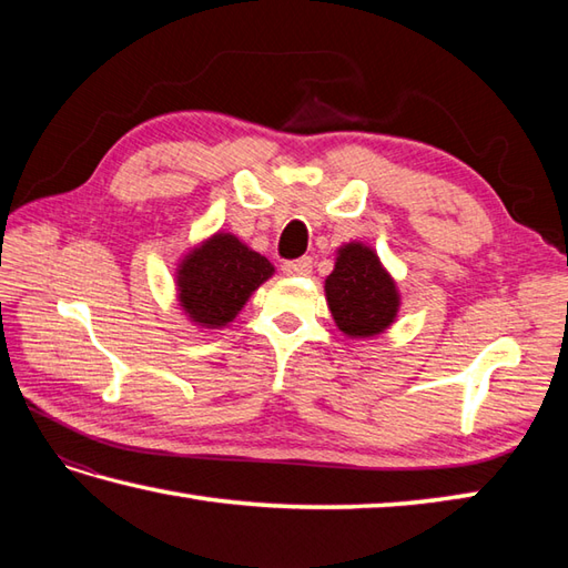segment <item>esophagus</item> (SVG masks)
Returning <instances> with one entry per match:
<instances>
[{"label": "esophagus", "instance_id": "1", "mask_svg": "<svg viewBox=\"0 0 568 568\" xmlns=\"http://www.w3.org/2000/svg\"><path fill=\"white\" fill-rule=\"evenodd\" d=\"M310 271H312V258L310 256L283 263V273L285 275H307Z\"/></svg>", "mask_w": 568, "mask_h": 568}]
</instances>
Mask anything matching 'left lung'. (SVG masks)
<instances>
[{"instance_id": "1", "label": "left lung", "mask_w": 568, "mask_h": 568, "mask_svg": "<svg viewBox=\"0 0 568 568\" xmlns=\"http://www.w3.org/2000/svg\"><path fill=\"white\" fill-rule=\"evenodd\" d=\"M324 295L339 332L352 339H371L395 322L400 293L378 253L361 241L336 248L334 271L324 281Z\"/></svg>"}]
</instances>
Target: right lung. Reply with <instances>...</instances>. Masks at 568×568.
I'll return each mask as SVG.
<instances>
[{
	"instance_id": "right-lung-1",
	"label": "right lung",
	"mask_w": 568,
	"mask_h": 568,
	"mask_svg": "<svg viewBox=\"0 0 568 568\" xmlns=\"http://www.w3.org/2000/svg\"><path fill=\"white\" fill-rule=\"evenodd\" d=\"M275 273L273 263L229 232L192 246L175 268L178 303L200 329H222Z\"/></svg>"
}]
</instances>
